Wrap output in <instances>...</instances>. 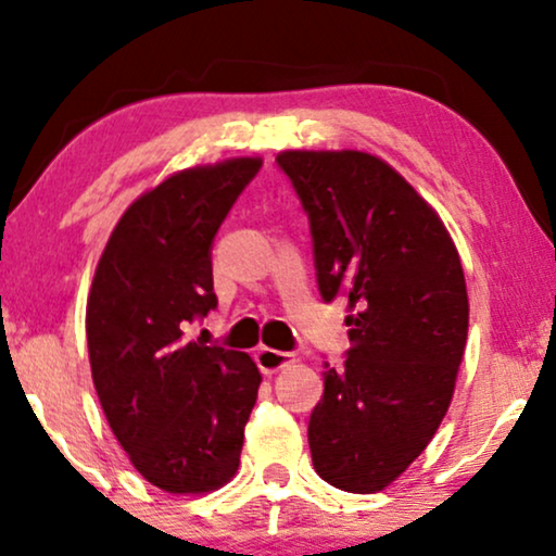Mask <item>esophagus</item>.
<instances>
[{"label": "esophagus", "instance_id": "34e87169", "mask_svg": "<svg viewBox=\"0 0 556 556\" xmlns=\"http://www.w3.org/2000/svg\"><path fill=\"white\" fill-rule=\"evenodd\" d=\"M255 362H257V367H261L263 375H276V371H280L293 362V356L286 352H278V349L261 346L255 354Z\"/></svg>", "mask_w": 556, "mask_h": 556}]
</instances>
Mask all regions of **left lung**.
<instances>
[{
    "instance_id": "1",
    "label": "left lung",
    "mask_w": 556,
    "mask_h": 556,
    "mask_svg": "<svg viewBox=\"0 0 556 556\" xmlns=\"http://www.w3.org/2000/svg\"><path fill=\"white\" fill-rule=\"evenodd\" d=\"M314 235L318 291L346 299L349 356L324 369L311 413L316 473L377 493L405 473L451 407L468 339V291L443 219L367 151H280Z\"/></svg>"
}]
</instances>
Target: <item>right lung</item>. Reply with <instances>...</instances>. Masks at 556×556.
Here are the masks:
<instances>
[{
	"instance_id": "add662e5",
	"label": "right lung",
	"mask_w": 556,
	"mask_h": 556,
	"mask_svg": "<svg viewBox=\"0 0 556 556\" xmlns=\"http://www.w3.org/2000/svg\"><path fill=\"white\" fill-rule=\"evenodd\" d=\"M261 164L189 166L143 192L113 227L88 293V356L105 420L131 466L177 496L232 481L263 382L250 354L185 337L217 306L212 238Z\"/></svg>"
}]
</instances>
